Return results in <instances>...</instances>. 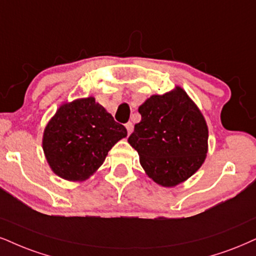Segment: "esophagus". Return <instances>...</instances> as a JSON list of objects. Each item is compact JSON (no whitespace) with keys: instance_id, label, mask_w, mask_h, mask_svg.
I'll list each match as a JSON object with an SVG mask.
<instances>
[{"instance_id":"esophagus-1","label":"esophagus","mask_w":256,"mask_h":256,"mask_svg":"<svg viewBox=\"0 0 256 256\" xmlns=\"http://www.w3.org/2000/svg\"><path fill=\"white\" fill-rule=\"evenodd\" d=\"M126 128H127V132H128V134H130L132 132H133V123H132V122H128V123H126Z\"/></svg>"}]
</instances>
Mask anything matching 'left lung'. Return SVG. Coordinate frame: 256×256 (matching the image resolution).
<instances>
[{
  "mask_svg": "<svg viewBox=\"0 0 256 256\" xmlns=\"http://www.w3.org/2000/svg\"><path fill=\"white\" fill-rule=\"evenodd\" d=\"M141 121L128 138L140 164L154 182L174 186L204 162L208 152L206 122L182 88L154 94L138 108Z\"/></svg>",
  "mask_w": 256,
  "mask_h": 256,
  "instance_id": "1",
  "label": "left lung"
}]
</instances>
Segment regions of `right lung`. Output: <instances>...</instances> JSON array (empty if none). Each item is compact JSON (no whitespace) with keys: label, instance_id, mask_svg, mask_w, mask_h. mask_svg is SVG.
<instances>
[{"label":"right lung","instance_id":"obj_1","mask_svg":"<svg viewBox=\"0 0 256 256\" xmlns=\"http://www.w3.org/2000/svg\"><path fill=\"white\" fill-rule=\"evenodd\" d=\"M127 136L94 97L62 104L44 132L42 148L56 174L83 180L102 165L112 147Z\"/></svg>","mask_w":256,"mask_h":256}]
</instances>
